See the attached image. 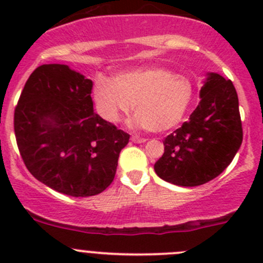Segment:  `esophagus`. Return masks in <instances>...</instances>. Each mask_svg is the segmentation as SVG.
Listing matches in <instances>:
<instances>
[{
    "label": "esophagus",
    "instance_id": "esophagus-1",
    "mask_svg": "<svg viewBox=\"0 0 263 263\" xmlns=\"http://www.w3.org/2000/svg\"><path fill=\"white\" fill-rule=\"evenodd\" d=\"M131 140L135 142V144H144V142L146 141V139H142V137H139V136H132Z\"/></svg>",
    "mask_w": 263,
    "mask_h": 263
}]
</instances>
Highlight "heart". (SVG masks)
I'll return each mask as SVG.
<instances>
[{
	"label": "heart",
	"instance_id": "obj_1",
	"mask_svg": "<svg viewBox=\"0 0 263 263\" xmlns=\"http://www.w3.org/2000/svg\"><path fill=\"white\" fill-rule=\"evenodd\" d=\"M195 97L190 78L163 67H136L108 78L98 75L92 98L99 116L117 123L134 107L131 124L153 132L173 129L183 121Z\"/></svg>",
	"mask_w": 263,
	"mask_h": 263
}]
</instances>
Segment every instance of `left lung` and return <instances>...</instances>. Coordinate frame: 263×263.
<instances>
[{
    "instance_id": "1",
    "label": "left lung",
    "mask_w": 263,
    "mask_h": 263,
    "mask_svg": "<svg viewBox=\"0 0 263 263\" xmlns=\"http://www.w3.org/2000/svg\"><path fill=\"white\" fill-rule=\"evenodd\" d=\"M200 103L190 119L163 141L155 173L182 187L210 182L225 171L243 140L235 87L216 72L206 73Z\"/></svg>"
}]
</instances>
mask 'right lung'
Instances as JSON below:
<instances>
[{"instance_id":"obj_1","label":"right lung","mask_w":263,"mask_h":263,"mask_svg":"<svg viewBox=\"0 0 263 263\" xmlns=\"http://www.w3.org/2000/svg\"><path fill=\"white\" fill-rule=\"evenodd\" d=\"M92 81L67 65H42L18 99L14 128L28 171L63 195L89 197L116 176L129 135L94 112Z\"/></svg>"}]
</instances>
